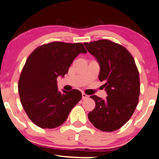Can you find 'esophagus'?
<instances>
[{
	"instance_id": "1",
	"label": "esophagus",
	"mask_w": 159,
	"mask_h": 159,
	"mask_svg": "<svg viewBox=\"0 0 159 159\" xmlns=\"http://www.w3.org/2000/svg\"><path fill=\"white\" fill-rule=\"evenodd\" d=\"M89 98V95L84 94V93H82V99H86Z\"/></svg>"
}]
</instances>
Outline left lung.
Instances as JSON below:
<instances>
[{
  "mask_svg": "<svg viewBox=\"0 0 159 159\" xmlns=\"http://www.w3.org/2000/svg\"><path fill=\"white\" fill-rule=\"evenodd\" d=\"M100 67L99 80L107 96L90 97L96 103L88 114L90 122L103 132H113L132 117L139 102L140 84L134 60L125 47L109 40L84 43Z\"/></svg>",
  "mask_w": 159,
  "mask_h": 159,
  "instance_id": "8db88e82",
  "label": "left lung"
}]
</instances>
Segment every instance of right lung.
I'll return each instance as SVG.
<instances>
[{"label":"right lung","mask_w":159,"mask_h":159,"mask_svg":"<svg viewBox=\"0 0 159 159\" xmlns=\"http://www.w3.org/2000/svg\"><path fill=\"white\" fill-rule=\"evenodd\" d=\"M81 43L52 42L35 48L30 55L18 84L20 101L35 125L53 129L62 125L73 107L81 99L77 89L59 92L58 76L63 78L80 53H86Z\"/></svg>","instance_id":"1"}]
</instances>
